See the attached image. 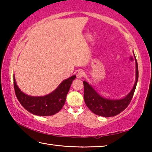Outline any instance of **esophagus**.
<instances>
[{
	"instance_id": "34e87169",
	"label": "esophagus",
	"mask_w": 152,
	"mask_h": 152,
	"mask_svg": "<svg viewBox=\"0 0 152 152\" xmlns=\"http://www.w3.org/2000/svg\"><path fill=\"white\" fill-rule=\"evenodd\" d=\"M84 73L83 71H78L76 74V77L78 78H81L82 77H84Z\"/></svg>"
}]
</instances>
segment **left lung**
<instances>
[{"instance_id": "obj_1", "label": "left lung", "mask_w": 152, "mask_h": 152, "mask_svg": "<svg viewBox=\"0 0 152 152\" xmlns=\"http://www.w3.org/2000/svg\"><path fill=\"white\" fill-rule=\"evenodd\" d=\"M136 80L133 88L127 96L119 100H109L104 99L97 93L94 89L85 81L84 99L86 106L94 114L104 117L115 116L124 110L129 104L135 91L138 80V66L136 60Z\"/></svg>"}]
</instances>
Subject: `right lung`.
I'll use <instances>...</instances> for the list:
<instances>
[{"mask_svg": "<svg viewBox=\"0 0 152 152\" xmlns=\"http://www.w3.org/2000/svg\"><path fill=\"white\" fill-rule=\"evenodd\" d=\"M76 76L64 80L54 91L43 96H31L17 86L14 78V88L18 101L28 111L39 116H50L58 113L66 102L67 94Z\"/></svg>", "mask_w": 152, "mask_h": 152, "instance_id": "obj_1", "label": "right lung"}]
</instances>
